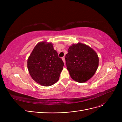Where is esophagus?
I'll return each mask as SVG.
<instances>
[{
    "instance_id": "1",
    "label": "esophagus",
    "mask_w": 122,
    "mask_h": 122,
    "mask_svg": "<svg viewBox=\"0 0 122 122\" xmlns=\"http://www.w3.org/2000/svg\"><path fill=\"white\" fill-rule=\"evenodd\" d=\"M62 60H63V62L65 63V58H64V57H62Z\"/></svg>"
}]
</instances>
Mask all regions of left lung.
Listing matches in <instances>:
<instances>
[{
	"mask_svg": "<svg viewBox=\"0 0 122 122\" xmlns=\"http://www.w3.org/2000/svg\"><path fill=\"white\" fill-rule=\"evenodd\" d=\"M65 60L71 78L80 83L85 82L92 78L99 65L97 52L87 45L81 42L69 46Z\"/></svg>",
	"mask_w": 122,
	"mask_h": 122,
	"instance_id": "8db88e82",
	"label": "left lung"
}]
</instances>
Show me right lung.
Returning <instances> with one entry per match:
<instances>
[{
  "label": "right lung",
  "mask_w": 122,
  "mask_h": 122,
  "mask_svg": "<svg viewBox=\"0 0 122 122\" xmlns=\"http://www.w3.org/2000/svg\"><path fill=\"white\" fill-rule=\"evenodd\" d=\"M53 46L46 41L38 42L28 59V69L31 78L44 86H52L58 81L64 65Z\"/></svg>",
  "instance_id": "obj_1"
}]
</instances>
